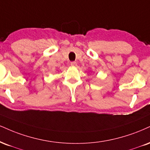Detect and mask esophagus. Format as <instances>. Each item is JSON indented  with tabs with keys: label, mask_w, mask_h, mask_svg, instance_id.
Returning <instances> with one entry per match:
<instances>
[{
	"label": "esophagus",
	"mask_w": 150,
	"mask_h": 150,
	"mask_svg": "<svg viewBox=\"0 0 150 150\" xmlns=\"http://www.w3.org/2000/svg\"><path fill=\"white\" fill-rule=\"evenodd\" d=\"M70 66H73V67H75V66H77V63L75 62V61H73V62L70 63Z\"/></svg>",
	"instance_id": "esophagus-1"
}]
</instances>
